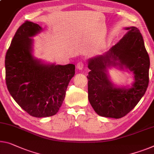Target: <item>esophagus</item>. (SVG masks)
<instances>
[{
	"label": "esophagus",
	"instance_id": "obj_1",
	"mask_svg": "<svg viewBox=\"0 0 154 154\" xmlns=\"http://www.w3.org/2000/svg\"><path fill=\"white\" fill-rule=\"evenodd\" d=\"M85 66V64L83 62H82V61H80V62H79L77 63V65H76V67L79 70H82V69H83Z\"/></svg>",
	"mask_w": 154,
	"mask_h": 154
}]
</instances>
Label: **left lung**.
I'll use <instances>...</instances> for the list:
<instances>
[{
    "instance_id": "8db88e82",
    "label": "left lung",
    "mask_w": 154,
    "mask_h": 154,
    "mask_svg": "<svg viewBox=\"0 0 154 154\" xmlns=\"http://www.w3.org/2000/svg\"><path fill=\"white\" fill-rule=\"evenodd\" d=\"M107 53L89 59L88 99L99 116L120 118L136 107L149 85L150 60L140 30L135 27ZM118 65L133 72L135 81L131 88L115 87L109 79L106 67Z\"/></svg>"
}]
</instances>
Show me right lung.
Masks as SVG:
<instances>
[{"label": "right lung", "mask_w": 154, "mask_h": 154, "mask_svg": "<svg viewBox=\"0 0 154 154\" xmlns=\"http://www.w3.org/2000/svg\"><path fill=\"white\" fill-rule=\"evenodd\" d=\"M41 26L25 21L16 31L6 53L5 80L8 89L18 105L30 116L49 117L58 112L75 65H46L33 57L34 36Z\"/></svg>", "instance_id": "right-lung-1"}]
</instances>
